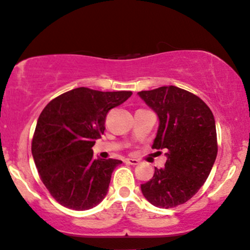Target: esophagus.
I'll list each match as a JSON object with an SVG mask.
<instances>
[{
  "label": "esophagus",
  "mask_w": 250,
  "mask_h": 250,
  "mask_svg": "<svg viewBox=\"0 0 250 250\" xmlns=\"http://www.w3.org/2000/svg\"><path fill=\"white\" fill-rule=\"evenodd\" d=\"M125 163H128L130 165H137V164H140V161H138V159H135V158H127L125 159Z\"/></svg>",
  "instance_id": "1"
}]
</instances>
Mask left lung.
Returning <instances> with one entry per match:
<instances>
[{
  "label": "left lung",
  "mask_w": 250,
  "mask_h": 250,
  "mask_svg": "<svg viewBox=\"0 0 250 250\" xmlns=\"http://www.w3.org/2000/svg\"><path fill=\"white\" fill-rule=\"evenodd\" d=\"M137 95L157 114L152 149L167 151L165 167L141 190L151 205L171 208L190 200L206 182L218 144L214 116L197 95L176 86H163Z\"/></svg>",
  "instance_id": "8db88e82"
}]
</instances>
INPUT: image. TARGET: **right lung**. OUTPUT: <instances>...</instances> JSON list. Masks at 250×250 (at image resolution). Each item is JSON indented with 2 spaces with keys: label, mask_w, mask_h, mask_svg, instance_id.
Listing matches in <instances>:
<instances>
[{
  "label": "right lung",
  "mask_w": 250,
  "mask_h": 250,
  "mask_svg": "<svg viewBox=\"0 0 250 250\" xmlns=\"http://www.w3.org/2000/svg\"><path fill=\"white\" fill-rule=\"evenodd\" d=\"M79 87L50 101L38 117L32 157L60 205L85 211L104 200L119 159L93 158L92 146L104 131L107 113L131 96Z\"/></svg>",
  "instance_id": "add662e5"
}]
</instances>
